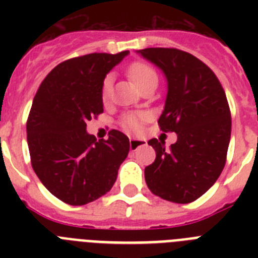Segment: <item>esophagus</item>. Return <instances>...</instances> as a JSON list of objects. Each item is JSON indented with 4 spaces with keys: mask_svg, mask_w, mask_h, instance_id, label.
<instances>
[{
    "mask_svg": "<svg viewBox=\"0 0 258 258\" xmlns=\"http://www.w3.org/2000/svg\"><path fill=\"white\" fill-rule=\"evenodd\" d=\"M131 150L132 151H134V150H137L140 146H143L146 145V140H140V138H131Z\"/></svg>",
    "mask_w": 258,
    "mask_h": 258,
    "instance_id": "obj_1",
    "label": "esophagus"
}]
</instances>
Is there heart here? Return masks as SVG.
<instances>
[{
	"mask_svg": "<svg viewBox=\"0 0 258 258\" xmlns=\"http://www.w3.org/2000/svg\"><path fill=\"white\" fill-rule=\"evenodd\" d=\"M127 72H129L134 83L140 86V89L147 85V84L152 83V81H157V75L155 70L150 67L149 64H146V63H141V61L133 63L129 67ZM111 89H112V76L108 75L103 80V84H102V97H103V99H107L109 97ZM146 115H143V113H127V115L122 117L121 125L127 132L136 133V132H138L142 127Z\"/></svg>",
	"mask_w": 258,
	"mask_h": 258,
	"instance_id": "b5f03b06",
	"label": "heart"
}]
</instances>
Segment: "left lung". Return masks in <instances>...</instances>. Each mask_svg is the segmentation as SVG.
I'll list each match as a JSON object with an SVG mask.
<instances>
[{"label":"left lung","mask_w":258,"mask_h":258,"mask_svg":"<svg viewBox=\"0 0 258 258\" xmlns=\"http://www.w3.org/2000/svg\"><path fill=\"white\" fill-rule=\"evenodd\" d=\"M166 80V98L159 117L163 132H174L177 142L152 138L156 159L145 168L150 191L164 200L186 204L214 184L226 161L231 115L226 94L213 71L197 56L178 49L137 50Z\"/></svg>","instance_id":"8db88e82"}]
</instances>
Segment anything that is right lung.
I'll use <instances>...</instances> for the list:
<instances>
[{"label":"right lung","instance_id":"obj_1","mask_svg":"<svg viewBox=\"0 0 258 258\" xmlns=\"http://www.w3.org/2000/svg\"><path fill=\"white\" fill-rule=\"evenodd\" d=\"M129 51L68 59L45 77L32 103L27 141L32 168L45 187L70 206L94 202L112 188L129 138L111 131L98 141L86 122L103 112L102 84Z\"/></svg>","mask_w":258,"mask_h":258}]
</instances>
